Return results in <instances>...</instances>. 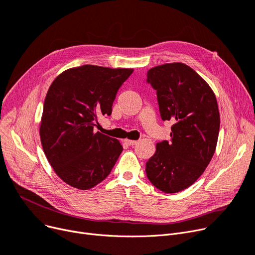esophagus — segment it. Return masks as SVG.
Segmentation results:
<instances>
[{"instance_id": "esophagus-1", "label": "esophagus", "mask_w": 255, "mask_h": 255, "mask_svg": "<svg viewBox=\"0 0 255 255\" xmlns=\"http://www.w3.org/2000/svg\"><path fill=\"white\" fill-rule=\"evenodd\" d=\"M125 142L128 144V145H134L137 143L136 140H131V139H125Z\"/></svg>"}]
</instances>
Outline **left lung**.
Here are the masks:
<instances>
[{"instance_id":"obj_1","label":"left lung","mask_w":255,"mask_h":255,"mask_svg":"<svg viewBox=\"0 0 255 255\" xmlns=\"http://www.w3.org/2000/svg\"><path fill=\"white\" fill-rule=\"evenodd\" d=\"M146 83L156 90L163 121H171L170 140L156 144L145 163L150 182L165 193L191 186L215 153L220 116L215 94L206 80L183 63L151 68Z\"/></svg>"}]
</instances>
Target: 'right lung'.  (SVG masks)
<instances>
[{"instance_id":"1","label":"right lung","mask_w":255,"mask_h":255,"mask_svg":"<svg viewBox=\"0 0 255 255\" xmlns=\"http://www.w3.org/2000/svg\"><path fill=\"white\" fill-rule=\"evenodd\" d=\"M133 69L84 65L62 72L43 105L40 138L49 164L74 188L88 190L110 175L123 146L94 132L99 116H111L118 90Z\"/></svg>"}]
</instances>
